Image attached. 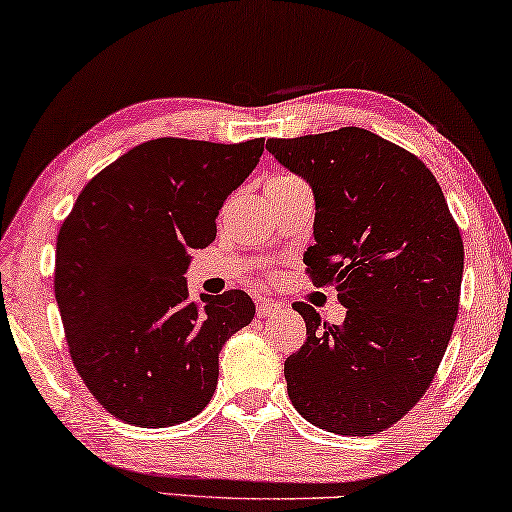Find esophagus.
Listing matches in <instances>:
<instances>
[{"instance_id":"esophagus-1","label":"esophagus","mask_w":512,"mask_h":512,"mask_svg":"<svg viewBox=\"0 0 512 512\" xmlns=\"http://www.w3.org/2000/svg\"><path fill=\"white\" fill-rule=\"evenodd\" d=\"M286 311V304L283 302H274V300H258L256 304V313L258 318H274V316H281V313Z\"/></svg>"}]
</instances>
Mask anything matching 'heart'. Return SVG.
Listing matches in <instances>:
<instances>
[{"label": "heart", "instance_id": "heart-1", "mask_svg": "<svg viewBox=\"0 0 512 512\" xmlns=\"http://www.w3.org/2000/svg\"><path fill=\"white\" fill-rule=\"evenodd\" d=\"M290 178H295V176H290V174H274L270 180H274V183H279V180H290Z\"/></svg>", "mask_w": 512, "mask_h": 512}]
</instances>
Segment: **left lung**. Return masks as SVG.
Segmentation results:
<instances>
[{
    "instance_id": "1",
    "label": "left lung",
    "mask_w": 512,
    "mask_h": 512,
    "mask_svg": "<svg viewBox=\"0 0 512 512\" xmlns=\"http://www.w3.org/2000/svg\"><path fill=\"white\" fill-rule=\"evenodd\" d=\"M267 151L313 187L306 274L348 309L329 325L293 304L306 343L283 366L288 396L313 426L375 435L419 403L442 364L460 306V229L426 164L371 130L267 139Z\"/></svg>"
}]
</instances>
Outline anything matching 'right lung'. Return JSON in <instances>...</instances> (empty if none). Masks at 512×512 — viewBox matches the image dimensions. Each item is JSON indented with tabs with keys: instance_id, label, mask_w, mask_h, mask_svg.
Instances as JSON below:
<instances>
[{
	"instance_id": "right-lung-1",
	"label": "right lung",
	"mask_w": 512,
	"mask_h": 512,
	"mask_svg": "<svg viewBox=\"0 0 512 512\" xmlns=\"http://www.w3.org/2000/svg\"><path fill=\"white\" fill-rule=\"evenodd\" d=\"M263 148L144 141L93 176L61 224L54 295L70 359L116 419L167 428L210 403L219 350L256 306L245 290L192 300L183 274Z\"/></svg>"
}]
</instances>
